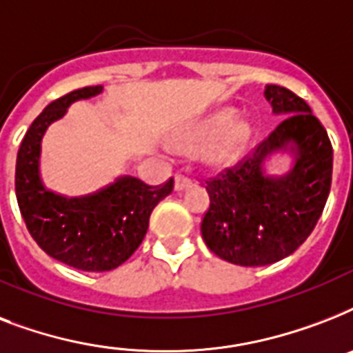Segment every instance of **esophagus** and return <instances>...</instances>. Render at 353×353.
Masks as SVG:
<instances>
[{
	"mask_svg": "<svg viewBox=\"0 0 353 353\" xmlns=\"http://www.w3.org/2000/svg\"><path fill=\"white\" fill-rule=\"evenodd\" d=\"M190 185H192V183H190V179H188V177L181 176V174H176V177H174V188H176L177 192H183V190H187Z\"/></svg>",
	"mask_w": 353,
	"mask_h": 353,
	"instance_id": "obj_1",
	"label": "esophagus"
}]
</instances>
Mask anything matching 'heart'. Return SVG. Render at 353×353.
<instances>
[{
  "mask_svg": "<svg viewBox=\"0 0 353 353\" xmlns=\"http://www.w3.org/2000/svg\"><path fill=\"white\" fill-rule=\"evenodd\" d=\"M251 139V122L238 119L234 108H220L177 128L170 143L181 154H199L207 168L225 170L241 159Z\"/></svg>",
  "mask_w": 353,
  "mask_h": 353,
  "instance_id": "obj_1",
  "label": "heart"
}]
</instances>
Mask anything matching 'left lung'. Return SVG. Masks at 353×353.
Segmentation results:
<instances>
[{"label":"left lung","mask_w":353,"mask_h":353,"mask_svg":"<svg viewBox=\"0 0 353 353\" xmlns=\"http://www.w3.org/2000/svg\"><path fill=\"white\" fill-rule=\"evenodd\" d=\"M263 97L284 119L238 168L207 181L210 207L201 221L210 251L245 268L295 252L317 225L332 187L334 150L310 106L280 85L268 84ZM279 157L290 165L273 174Z\"/></svg>","instance_id":"8db88e82"}]
</instances>
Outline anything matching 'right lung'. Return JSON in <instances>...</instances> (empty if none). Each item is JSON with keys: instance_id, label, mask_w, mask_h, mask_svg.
I'll list each match as a JSON object with an SVG mask.
<instances>
[{"instance_id": "1", "label": "right lung", "mask_w": 353, "mask_h": 353, "mask_svg": "<svg viewBox=\"0 0 353 353\" xmlns=\"http://www.w3.org/2000/svg\"><path fill=\"white\" fill-rule=\"evenodd\" d=\"M102 91L104 85H90L51 102L25 133L16 159V198L30 236L54 260L91 273L112 271L132 256L148 231L152 210L174 188L172 179L152 188L132 176L80 198L46 187L40 170L43 135L71 104Z\"/></svg>"}]
</instances>
